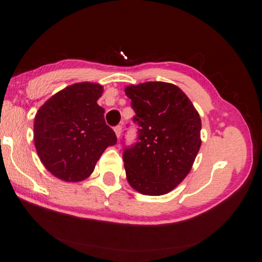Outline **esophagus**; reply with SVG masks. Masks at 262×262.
<instances>
[{
    "label": "esophagus",
    "mask_w": 262,
    "mask_h": 262,
    "mask_svg": "<svg viewBox=\"0 0 262 262\" xmlns=\"http://www.w3.org/2000/svg\"><path fill=\"white\" fill-rule=\"evenodd\" d=\"M121 130H123V127H121L120 125H117V126L114 127V132H116V135H117L118 138H119L120 136H121Z\"/></svg>",
    "instance_id": "obj_1"
}]
</instances>
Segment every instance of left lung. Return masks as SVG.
Listing matches in <instances>:
<instances>
[{"label":"left lung","instance_id":"1","mask_svg":"<svg viewBox=\"0 0 262 262\" xmlns=\"http://www.w3.org/2000/svg\"><path fill=\"white\" fill-rule=\"evenodd\" d=\"M137 125V141L124 142L128 184L145 195L166 194L191 170L199 151L202 120L193 103L177 85L146 82L128 85ZM124 139V138H123Z\"/></svg>","mask_w":262,"mask_h":262}]
</instances>
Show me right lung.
Returning a JSON list of instances; mask_svg holds the SVG:
<instances>
[{
	"label": "right lung",
	"instance_id": "right-lung-1",
	"mask_svg": "<svg viewBox=\"0 0 262 262\" xmlns=\"http://www.w3.org/2000/svg\"><path fill=\"white\" fill-rule=\"evenodd\" d=\"M102 87L75 83L49 99L35 114L34 144L46 169L64 181L84 180L105 149L117 143L98 105Z\"/></svg>",
	"mask_w": 262,
	"mask_h": 262
}]
</instances>
